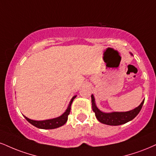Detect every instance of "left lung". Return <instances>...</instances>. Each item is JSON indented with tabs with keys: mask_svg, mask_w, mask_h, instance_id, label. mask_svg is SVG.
<instances>
[{
	"mask_svg": "<svg viewBox=\"0 0 156 156\" xmlns=\"http://www.w3.org/2000/svg\"><path fill=\"white\" fill-rule=\"evenodd\" d=\"M144 102V99L141 104L134 110L128 112H113L110 113H105L99 110L97 108L94 102V97L91 95V102H92V110L94 112L97 120L104 124L110 126H119L124 124L127 122L132 121L138 115L140 112Z\"/></svg>",
	"mask_w": 156,
	"mask_h": 156,
	"instance_id": "8db88e82",
	"label": "left lung"
}]
</instances>
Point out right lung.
<instances>
[{
    "label": "right lung",
    "instance_id": "obj_1",
    "mask_svg": "<svg viewBox=\"0 0 156 156\" xmlns=\"http://www.w3.org/2000/svg\"><path fill=\"white\" fill-rule=\"evenodd\" d=\"M76 96H74L72 98V99H71L66 111L64 112L61 116L56 118V119L46 120V121H33V120L28 119V118L25 117V116H24V118H25V119L30 123H31L32 125L37 127V128L43 129H53L58 128V127L63 126L67 122V119H68V115L70 114V112L71 105H72L73 99L76 98Z\"/></svg>",
    "mask_w": 156,
    "mask_h": 156
}]
</instances>
